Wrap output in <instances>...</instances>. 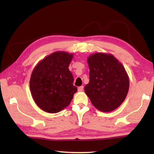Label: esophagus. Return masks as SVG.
Returning a JSON list of instances; mask_svg holds the SVG:
<instances>
[{
    "label": "esophagus",
    "mask_w": 154,
    "mask_h": 154,
    "mask_svg": "<svg viewBox=\"0 0 154 154\" xmlns=\"http://www.w3.org/2000/svg\"><path fill=\"white\" fill-rule=\"evenodd\" d=\"M83 85H82V86H80V87H79L78 88V91H79V92H82V91H83Z\"/></svg>",
    "instance_id": "esophagus-1"
}]
</instances>
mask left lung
Instances as JSON below:
<instances>
[{
    "label": "left lung",
    "instance_id": "1",
    "mask_svg": "<svg viewBox=\"0 0 154 154\" xmlns=\"http://www.w3.org/2000/svg\"><path fill=\"white\" fill-rule=\"evenodd\" d=\"M90 82L84 88L98 110L112 111L123 103L129 88V79L122 64L113 55L96 53L88 59Z\"/></svg>",
    "mask_w": 154,
    "mask_h": 154
}]
</instances>
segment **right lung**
<instances>
[{
	"mask_svg": "<svg viewBox=\"0 0 154 154\" xmlns=\"http://www.w3.org/2000/svg\"><path fill=\"white\" fill-rule=\"evenodd\" d=\"M72 54L57 51L47 56L34 69L30 81L32 98L48 113H58L69 106L77 88L69 66Z\"/></svg>",
	"mask_w": 154,
	"mask_h": 154,
	"instance_id": "add662e5",
	"label": "right lung"
}]
</instances>
